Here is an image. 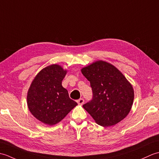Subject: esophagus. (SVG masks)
Returning a JSON list of instances; mask_svg holds the SVG:
<instances>
[{"label":"esophagus","instance_id":"obj_1","mask_svg":"<svg viewBox=\"0 0 159 159\" xmlns=\"http://www.w3.org/2000/svg\"><path fill=\"white\" fill-rule=\"evenodd\" d=\"M77 102L80 105H83V103H84V99L83 98H80L77 100Z\"/></svg>","mask_w":159,"mask_h":159}]
</instances>
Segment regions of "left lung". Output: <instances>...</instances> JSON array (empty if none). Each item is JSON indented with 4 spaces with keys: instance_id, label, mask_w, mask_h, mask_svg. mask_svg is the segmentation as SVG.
Returning <instances> with one entry per match:
<instances>
[{
    "instance_id": "left-lung-1",
    "label": "left lung",
    "mask_w": 159,
    "mask_h": 159,
    "mask_svg": "<svg viewBox=\"0 0 159 159\" xmlns=\"http://www.w3.org/2000/svg\"><path fill=\"white\" fill-rule=\"evenodd\" d=\"M81 72L90 82L92 98L83 107L96 122L108 127L120 122L130 112L134 100L133 87L116 67L98 61Z\"/></svg>"
}]
</instances>
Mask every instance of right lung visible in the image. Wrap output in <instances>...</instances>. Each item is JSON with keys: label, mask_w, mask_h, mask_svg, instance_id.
<instances>
[{"label": "right lung", "mask_w": 159, "mask_h": 159, "mask_svg": "<svg viewBox=\"0 0 159 159\" xmlns=\"http://www.w3.org/2000/svg\"><path fill=\"white\" fill-rule=\"evenodd\" d=\"M66 74V71L58 65L46 67L35 76L29 89V111L46 124L59 122L77 105L61 85Z\"/></svg>", "instance_id": "1"}]
</instances>
